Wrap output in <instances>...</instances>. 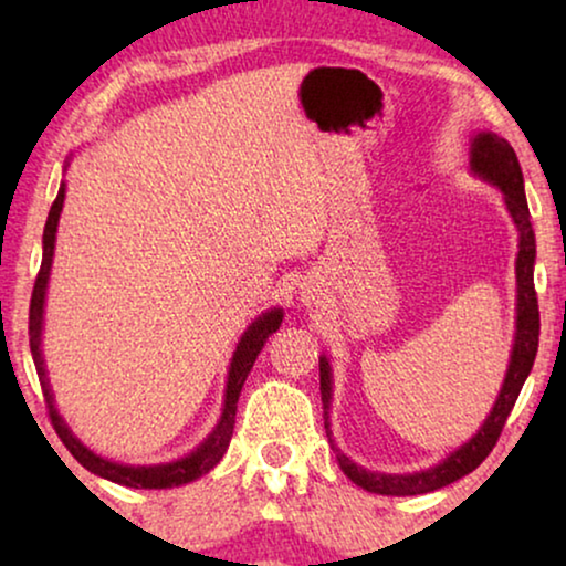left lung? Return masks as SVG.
<instances>
[{"instance_id": "8db88e82", "label": "left lung", "mask_w": 566, "mask_h": 566, "mask_svg": "<svg viewBox=\"0 0 566 566\" xmlns=\"http://www.w3.org/2000/svg\"><path fill=\"white\" fill-rule=\"evenodd\" d=\"M471 169L476 175H482L484 180L497 185L505 196L507 211L513 216L517 231H521V250H517V332H515V345H513V358H510V368L502 384V391L497 401H494L490 417H486L482 428L467 446H461L459 451H453L443 463L432 467L428 471H417V474H376V471L360 469L358 463H353L345 453H339L335 448V440L329 438L332 448L337 453L339 469L345 471L347 479L363 486L366 492L376 494H389V497H407V494H428L436 492L440 486L455 482V479L467 476L482 463L486 455L492 453V448L497 446V438L502 428H505L507 415L513 412L517 394H521L525 378H528L533 360L538 353V329H541V316H538V298H536V285H533V260H536V234L531 227V211L528 200H525L523 190V172L521 161H517L513 146L505 138L494 134H479L471 144ZM319 391H322V405H324V428L329 436V422H327V409L332 399V378H329V363L327 358L319 360Z\"/></svg>"}]
</instances>
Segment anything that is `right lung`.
I'll use <instances>...</instances> for the list:
<instances>
[{
  "label": "right lung",
  "mask_w": 566,
  "mask_h": 566,
  "mask_svg": "<svg viewBox=\"0 0 566 566\" xmlns=\"http://www.w3.org/2000/svg\"><path fill=\"white\" fill-rule=\"evenodd\" d=\"M64 192L66 188L61 185L59 196L53 200L51 211H49V221H45L43 229V262L41 270H38L35 285H33V296H30V316H28V335H30V353H33L35 360V370H38V381H41L43 397H45V407H49V417L53 430L61 438V443L66 446V451L74 455L76 461L82 463L84 469H90L92 474L111 479L115 484L123 486H134V490H167V486H180L188 484L192 479L203 476L211 471L216 463L223 459L227 453L231 432H234V417H237V401L239 394H242V386L247 381V374H250L254 360H258V353L265 345V339L273 335V332L281 327L283 322V312L281 308H273V312L262 314L258 322L252 324L250 329L242 335V343L237 345L234 358H231V368H229V381H227V401H223V412H221V422L216 424V430L208 436V440L198 451H192L185 459L175 461V463H161V467H123V463H113L107 459H99L84 448L80 440H76L69 428L61 420L56 407H53V394L49 389V378H45V366H43V355H41V327H43V301H45V285H49V275H51V262H53V244H56V227H59V216L61 208H64Z\"/></svg>",
  "instance_id": "add662e5"
}]
</instances>
